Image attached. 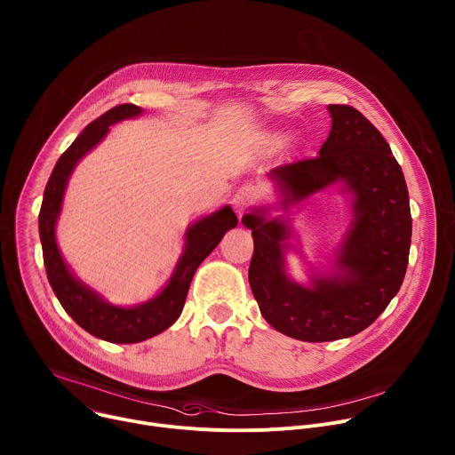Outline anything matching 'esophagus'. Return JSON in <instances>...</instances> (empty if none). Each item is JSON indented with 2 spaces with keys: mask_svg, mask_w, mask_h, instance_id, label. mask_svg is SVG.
I'll use <instances>...</instances> for the list:
<instances>
[{
  "mask_svg": "<svg viewBox=\"0 0 455 455\" xmlns=\"http://www.w3.org/2000/svg\"><path fill=\"white\" fill-rule=\"evenodd\" d=\"M259 200V191L253 186H241L234 195V207L237 211H244L251 207Z\"/></svg>",
  "mask_w": 455,
  "mask_h": 455,
  "instance_id": "34e87169",
  "label": "esophagus"
}]
</instances>
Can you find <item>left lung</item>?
Returning a JSON list of instances; mask_svg holds the SVG:
<instances>
[{"mask_svg":"<svg viewBox=\"0 0 455 455\" xmlns=\"http://www.w3.org/2000/svg\"><path fill=\"white\" fill-rule=\"evenodd\" d=\"M332 130L320 156L271 172L287 202L343 180L355 195V221L339 255L345 278H316L306 289L285 276V223L246 214L253 255L251 292L264 320L278 332L309 343L350 338L370 327L398 292L409 260L411 209L400 164L382 133L354 107L329 105Z\"/></svg>","mask_w":455,"mask_h":455,"instance_id":"obj_1","label":"left lung"}]
</instances>
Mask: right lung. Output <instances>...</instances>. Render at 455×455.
Masks as SVG:
<instances>
[{
	"label": "right lung",
	"mask_w": 455,
	"mask_h": 455,
	"mask_svg": "<svg viewBox=\"0 0 455 455\" xmlns=\"http://www.w3.org/2000/svg\"><path fill=\"white\" fill-rule=\"evenodd\" d=\"M140 112V107L123 103L89 123L57 161L46 184L39 212V234L46 275L60 306L89 334L108 343L124 345L154 338L177 322L184 309L186 296L196 267L218 246L225 232L237 225V218L230 207H223L216 214L195 223L188 230L186 251L170 283L159 296L132 309L107 304L94 291L80 283L69 273L55 243V221L60 212L68 179L76 163L105 137L110 124L124 117H133Z\"/></svg>",
	"instance_id": "add662e5"
}]
</instances>
